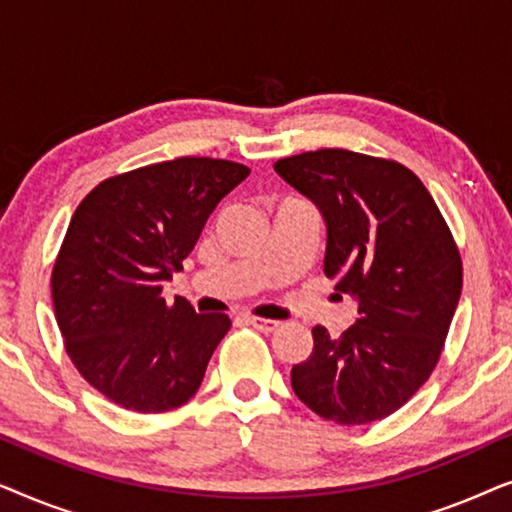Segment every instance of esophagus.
Listing matches in <instances>:
<instances>
[{
  "label": "esophagus",
  "mask_w": 512,
  "mask_h": 512,
  "mask_svg": "<svg viewBox=\"0 0 512 512\" xmlns=\"http://www.w3.org/2000/svg\"><path fill=\"white\" fill-rule=\"evenodd\" d=\"M244 321H247L249 326L258 328V331H263V333H270V331H275V328L279 326V321H272V319H261V317H244Z\"/></svg>",
  "instance_id": "1"
}]
</instances>
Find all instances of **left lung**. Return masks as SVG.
I'll return each instance as SVG.
<instances>
[{
  "label": "left lung",
  "mask_w": 512,
  "mask_h": 512,
  "mask_svg": "<svg viewBox=\"0 0 512 512\" xmlns=\"http://www.w3.org/2000/svg\"><path fill=\"white\" fill-rule=\"evenodd\" d=\"M275 172L326 223L324 275L356 300L354 326L291 368L296 396L335 424L389 417L429 380L461 296L450 228L408 167L345 149L282 158Z\"/></svg>",
  "instance_id": "1"
}]
</instances>
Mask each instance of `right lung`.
Instances as JSON below:
<instances>
[{
    "label": "right lung",
    "mask_w": 512,
    "mask_h": 512,
    "mask_svg": "<svg viewBox=\"0 0 512 512\" xmlns=\"http://www.w3.org/2000/svg\"><path fill=\"white\" fill-rule=\"evenodd\" d=\"M249 172L186 156L102 181L76 207L51 277L55 319L76 370L111 403L167 412L200 389L230 319L167 305L163 286Z\"/></svg>",
    "instance_id": "right-lung-1"
}]
</instances>
